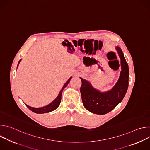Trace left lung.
I'll list each match as a JSON object with an SVG mask.
<instances>
[{
  "mask_svg": "<svg viewBox=\"0 0 150 150\" xmlns=\"http://www.w3.org/2000/svg\"><path fill=\"white\" fill-rule=\"evenodd\" d=\"M116 49L121 60L122 71L118 81L110 91L100 93L93 88L88 82L80 78L82 81L80 88L82 101L85 108L91 113L104 115L111 112L122 101L127 91L129 68L120 48L117 47Z\"/></svg>",
  "mask_w": 150,
  "mask_h": 150,
  "instance_id": "1",
  "label": "left lung"
}]
</instances>
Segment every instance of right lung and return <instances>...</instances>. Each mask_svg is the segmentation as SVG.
I'll return each instance as SVG.
<instances>
[{"label": "right lung", "instance_id": "add662e5", "mask_svg": "<svg viewBox=\"0 0 150 150\" xmlns=\"http://www.w3.org/2000/svg\"><path fill=\"white\" fill-rule=\"evenodd\" d=\"M21 61V60L19 61V62ZM18 63V64H19ZM72 78V77H71L68 80V81L64 84V85L63 86L62 88L61 89L58 96L57 97V98L54 100L50 104H49V105H47L46 106H44L42 107V108H32V107H30L27 104H25L27 105V108L31 110L34 113H38V114H41V113H49V112H52L53 110H54L55 109H56L60 105V101H61V97H62V91L63 90V89L65 88L67 86V85L69 83L71 79Z\"/></svg>", "mask_w": 150, "mask_h": 150}]
</instances>
